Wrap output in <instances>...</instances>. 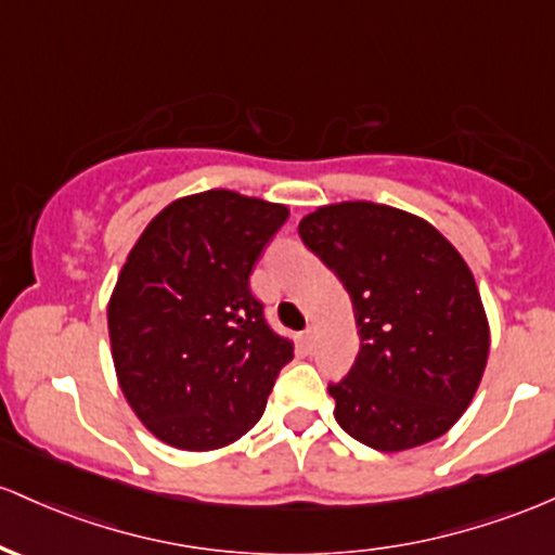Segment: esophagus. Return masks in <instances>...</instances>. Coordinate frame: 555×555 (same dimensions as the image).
<instances>
[{
  "label": "esophagus",
  "mask_w": 555,
  "mask_h": 555,
  "mask_svg": "<svg viewBox=\"0 0 555 555\" xmlns=\"http://www.w3.org/2000/svg\"><path fill=\"white\" fill-rule=\"evenodd\" d=\"M300 343H302V347H306V352H313L315 350V343H319V334H315L313 326H308L306 332H302Z\"/></svg>",
  "instance_id": "obj_1"
}]
</instances>
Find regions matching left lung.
I'll use <instances>...</instances> for the list:
<instances>
[{
  "label": "left lung",
  "mask_w": 555,
  "mask_h": 555,
  "mask_svg": "<svg viewBox=\"0 0 555 555\" xmlns=\"http://www.w3.org/2000/svg\"><path fill=\"white\" fill-rule=\"evenodd\" d=\"M300 236L350 292L358 350L328 385L334 416L363 446L398 453L437 440L477 392L490 328L472 271L431 223L389 205L310 212Z\"/></svg>",
  "instance_id": "1"
}]
</instances>
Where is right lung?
Wrapping results in <instances>:
<instances>
[{
  "label": "right lung",
  "mask_w": 555,
  "mask_h": 555,
  "mask_svg": "<svg viewBox=\"0 0 555 555\" xmlns=\"http://www.w3.org/2000/svg\"><path fill=\"white\" fill-rule=\"evenodd\" d=\"M289 210L210 189L176 199L139 236L107 306L120 389L181 450H216L260 422L292 343L266 321L249 273Z\"/></svg>",
  "instance_id": "1"
}]
</instances>
